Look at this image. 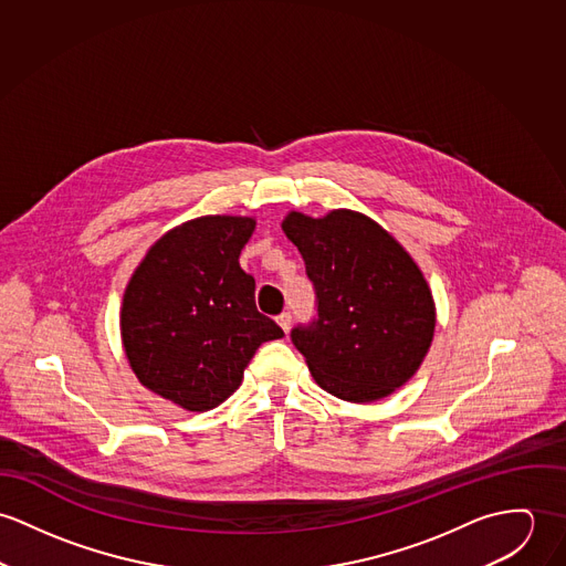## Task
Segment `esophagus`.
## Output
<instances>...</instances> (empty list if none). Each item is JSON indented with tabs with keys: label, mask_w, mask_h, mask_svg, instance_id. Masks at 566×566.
I'll list each match as a JSON object with an SVG mask.
<instances>
[{
	"label": "esophagus",
	"mask_w": 566,
	"mask_h": 566,
	"mask_svg": "<svg viewBox=\"0 0 566 566\" xmlns=\"http://www.w3.org/2000/svg\"><path fill=\"white\" fill-rule=\"evenodd\" d=\"M277 323H280V327L284 329V332H289L291 329V313H282L277 316Z\"/></svg>",
	"instance_id": "34e87169"
}]
</instances>
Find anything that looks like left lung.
<instances>
[{
  "instance_id": "8db88e82",
  "label": "left lung",
  "mask_w": 566,
  "mask_h": 566,
  "mask_svg": "<svg viewBox=\"0 0 566 566\" xmlns=\"http://www.w3.org/2000/svg\"><path fill=\"white\" fill-rule=\"evenodd\" d=\"M306 262L316 316L291 329L316 384L365 403L390 395L421 367L437 325L430 286L408 252L352 210L282 223Z\"/></svg>"
}]
</instances>
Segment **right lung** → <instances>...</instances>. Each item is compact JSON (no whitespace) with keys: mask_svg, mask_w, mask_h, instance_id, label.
<instances>
[{"mask_svg":"<svg viewBox=\"0 0 566 566\" xmlns=\"http://www.w3.org/2000/svg\"><path fill=\"white\" fill-rule=\"evenodd\" d=\"M255 221L199 217L167 232L134 271L122 308L129 367L156 395L203 412L226 401L255 349L282 338L239 264Z\"/></svg>","mask_w":566,"mask_h":566,"instance_id":"right-lung-1","label":"right lung"}]
</instances>
